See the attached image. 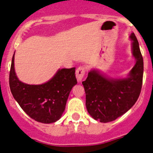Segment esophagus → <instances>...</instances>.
I'll use <instances>...</instances> for the list:
<instances>
[{
	"label": "esophagus",
	"instance_id": "esophagus-1",
	"mask_svg": "<svg viewBox=\"0 0 153 153\" xmlns=\"http://www.w3.org/2000/svg\"><path fill=\"white\" fill-rule=\"evenodd\" d=\"M86 68L85 67H79L76 71V79H77L78 81H81L82 79L83 78L85 75V73H86Z\"/></svg>",
	"mask_w": 153,
	"mask_h": 153
}]
</instances>
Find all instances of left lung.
<instances>
[{
    "mask_svg": "<svg viewBox=\"0 0 153 153\" xmlns=\"http://www.w3.org/2000/svg\"><path fill=\"white\" fill-rule=\"evenodd\" d=\"M131 39L136 63L129 77L110 79L92 70L86 80L82 82L87 111L93 119L101 123L111 122L126 113L136 103L141 93L143 59L134 33L131 34Z\"/></svg>",
    "mask_w": 153,
    "mask_h": 153,
    "instance_id": "left-lung-1",
    "label": "left lung"
}]
</instances>
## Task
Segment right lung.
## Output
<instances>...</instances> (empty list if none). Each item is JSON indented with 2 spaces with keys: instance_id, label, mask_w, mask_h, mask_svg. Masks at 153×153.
<instances>
[{
  "instance_id": "1",
  "label": "right lung",
  "mask_w": 153,
  "mask_h": 153,
  "mask_svg": "<svg viewBox=\"0 0 153 153\" xmlns=\"http://www.w3.org/2000/svg\"><path fill=\"white\" fill-rule=\"evenodd\" d=\"M12 57L9 84L12 95L30 118L42 123L56 122L61 117L73 86L77 83L75 67L61 69L47 83L29 85L17 79Z\"/></svg>"
}]
</instances>
